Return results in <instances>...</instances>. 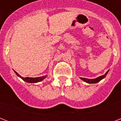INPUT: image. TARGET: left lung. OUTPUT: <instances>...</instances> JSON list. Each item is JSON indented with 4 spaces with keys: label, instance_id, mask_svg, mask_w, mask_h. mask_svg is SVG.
I'll list each match as a JSON object with an SVG mask.
<instances>
[{
    "label": "left lung",
    "instance_id": "obj_1",
    "mask_svg": "<svg viewBox=\"0 0 121 121\" xmlns=\"http://www.w3.org/2000/svg\"><path fill=\"white\" fill-rule=\"evenodd\" d=\"M109 70H108L106 73H105L104 75L100 76L99 77H97V78H94V79H88V78H80V79H82V80H83L85 82L88 83H97L99 82L102 80L103 78L105 77V76L107 75V74L108 73V72Z\"/></svg>",
    "mask_w": 121,
    "mask_h": 121
}]
</instances>
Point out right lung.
Wrapping results in <instances>:
<instances>
[{"label": "right lung", "instance_id": "add662e5", "mask_svg": "<svg viewBox=\"0 0 121 121\" xmlns=\"http://www.w3.org/2000/svg\"><path fill=\"white\" fill-rule=\"evenodd\" d=\"M14 72L16 73V74L18 77H19L21 78L24 81H25L27 83H37V82H41L43 80H44L45 78L47 76H43V77H36V78H31V77H22L21 76H20L19 74L16 72V71H14Z\"/></svg>", "mask_w": 121, "mask_h": 121}]
</instances>
